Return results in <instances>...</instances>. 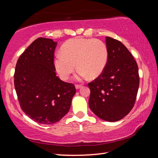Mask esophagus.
Listing matches in <instances>:
<instances>
[{"instance_id":"1","label":"esophagus","mask_w":158,"mask_h":158,"mask_svg":"<svg viewBox=\"0 0 158 158\" xmlns=\"http://www.w3.org/2000/svg\"><path fill=\"white\" fill-rule=\"evenodd\" d=\"M75 88H76V89H81V85L76 84V85H75Z\"/></svg>"}]
</instances>
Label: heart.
Instances as JSON below:
<instances>
[{
  "label": "heart",
  "mask_w": 158,
  "mask_h": 158,
  "mask_svg": "<svg viewBox=\"0 0 158 158\" xmlns=\"http://www.w3.org/2000/svg\"><path fill=\"white\" fill-rule=\"evenodd\" d=\"M108 48L98 39L74 37L64 43L56 53L54 65L63 80H67L75 69L74 79L81 81L87 77L95 79L103 73L108 62Z\"/></svg>",
  "instance_id": "1"
}]
</instances>
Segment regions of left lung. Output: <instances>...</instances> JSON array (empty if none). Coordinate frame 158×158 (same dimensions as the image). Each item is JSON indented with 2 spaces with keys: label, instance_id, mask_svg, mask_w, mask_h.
I'll list each match as a JSON object with an SVG mask.
<instances>
[{
  "label": "left lung",
  "instance_id": "8db88e82",
  "mask_svg": "<svg viewBox=\"0 0 158 158\" xmlns=\"http://www.w3.org/2000/svg\"><path fill=\"white\" fill-rule=\"evenodd\" d=\"M108 62L98 78L89 83V107L104 121L115 122L127 116L135 105L139 86L137 63L121 42L106 37Z\"/></svg>",
  "mask_w": 158,
  "mask_h": 158
}]
</instances>
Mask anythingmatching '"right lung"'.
I'll list each match as a JSON object with an SVG mask.
<instances>
[{"label": "right lung", "instance_id": "obj_1", "mask_svg": "<svg viewBox=\"0 0 158 158\" xmlns=\"http://www.w3.org/2000/svg\"><path fill=\"white\" fill-rule=\"evenodd\" d=\"M57 42L39 37L20 56L15 67V88L23 111L39 123L59 121L70 108L74 84L56 76L53 63Z\"/></svg>", "mask_w": 158, "mask_h": 158}]
</instances>
